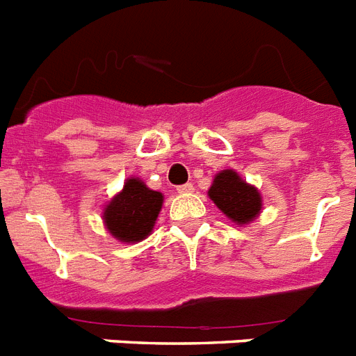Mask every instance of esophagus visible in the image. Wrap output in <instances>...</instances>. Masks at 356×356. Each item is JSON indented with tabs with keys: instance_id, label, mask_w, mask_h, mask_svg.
Listing matches in <instances>:
<instances>
[{
	"instance_id": "34e87169",
	"label": "esophagus",
	"mask_w": 356,
	"mask_h": 356,
	"mask_svg": "<svg viewBox=\"0 0 356 356\" xmlns=\"http://www.w3.org/2000/svg\"><path fill=\"white\" fill-rule=\"evenodd\" d=\"M193 191H195L193 184H184L178 187V193H180V195H189V193H193Z\"/></svg>"
}]
</instances>
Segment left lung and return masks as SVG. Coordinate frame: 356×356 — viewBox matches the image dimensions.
Here are the masks:
<instances>
[{
  "label": "left lung",
  "instance_id": "obj_1",
  "mask_svg": "<svg viewBox=\"0 0 356 356\" xmlns=\"http://www.w3.org/2000/svg\"><path fill=\"white\" fill-rule=\"evenodd\" d=\"M207 196L236 225H248L262 213V195L234 169H224L213 178Z\"/></svg>",
  "mask_w": 356,
  "mask_h": 356
}]
</instances>
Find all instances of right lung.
<instances>
[{"label": "right lung", "mask_w": 356, "mask_h": 356, "mask_svg": "<svg viewBox=\"0 0 356 356\" xmlns=\"http://www.w3.org/2000/svg\"><path fill=\"white\" fill-rule=\"evenodd\" d=\"M163 205V195L140 178H127L123 189L108 200L102 213L108 234L123 243H138L152 233Z\"/></svg>", "instance_id": "right-lung-1"}]
</instances>
